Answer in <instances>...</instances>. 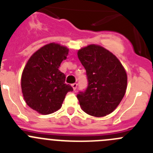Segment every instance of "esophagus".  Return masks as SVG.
I'll return each instance as SVG.
<instances>
[{
    "mask_svg": "<svg viewBox=\"0 0 153 153\" xmlns=\"http://www.w3.org/2000/svg\"><path fill=\"white\" fill-rule=\"evenodd\" d=\"M72 87H73V88H74V90H76V87H77V83H73V84H72Z\"/></svg>",
    "mask_w": 153,
    "mask_h": 153,
    "instance_id": "1",
    "label": "esophagus"
}]
</instances>
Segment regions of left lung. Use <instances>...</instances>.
Instances as JSON below:
<instances>
[{"instance_id":"1","label":"left lung","mask_w":153,"mask_h":153,"mask_svg":"<svg viewBox=\"0 0 153 153\" xmlns=\"http://www.w3.org/2000/svg\"><path fill=\"white\" fill-rule=\"evenodd\" d=\"M86 70L88 85L77 94L81 108L96 117H105L118 106L127 86V75L115 55L98 45H89L78 51Z\"/></svg>"}]
</instances>
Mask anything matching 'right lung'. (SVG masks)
Returning <instances> with one entry per match:
<instances>
[{
	"instance_id": "right-lung-1",
	"label": "right lung",
	"mask_w": 153,
	"mask_h": 153,
	"mask_svg": "<svg viewBox=\"0 0 153 153\" xmlns=\"http://www.w3.org/2000/svg\"><path fill=\"white\" fill-rule=\"evenodd\" d=\"M69 50L51 43L33 53L27 63L21 76V89L27 104L40 114L56 112L65 97L74 89L65 83L66 75L59 70L67 59Z\"/></svg>"
}]
</instances>
